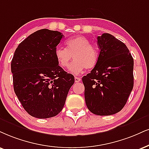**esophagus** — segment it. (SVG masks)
<instances>
[{"instance_id": "esophagus-1", "label": "esophagus", "mask_w": 149, "mask_h": 149, "mask_svg": "<svg viewBox=\"0 0 149 149\" xmlns=\"http://www.w3.org/2000/svg\"><path fill=\"white\" fill-rule=\"evenodd\" d=\"M81 79L80 78H79V77H74V81H75V82H76V83H78V82H79V81H81Z\"/></svg>"}]
</instances>
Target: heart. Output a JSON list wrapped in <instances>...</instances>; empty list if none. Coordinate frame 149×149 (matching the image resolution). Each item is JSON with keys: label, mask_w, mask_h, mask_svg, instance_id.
Here are the masks:
<instances>
[{"label": "heart", "mask_w": 149, "mask_h": 149, "mask_svg": "<svg viewBox=\"0 0 149 149\" xmlns=\"http://www.w3.org/2000/svg\"><path fill=\"white\" fill-rule=\"evenodd\" d=\"M66 48L58 47L54 50V56L58 65L63 68L68 67L72 58L74 61L69 67V71L79 74L85 68L93 69L99 59V52L96 47L91 44L88 38L76 36L65 42Z\"/></svg>", "instance_id": "1"}]
</instances>
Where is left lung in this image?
<instances>
[{"instance_id":"left-lung-1","label":"left lung","mask_w":149,"mask_h":149,"mask_svg":"<svg viewBox=\"0 0 149 149\" xmlns=\"http://www.w3.org/2000/svg\"><path fill=\"white\" fill-rule=\"evenodd\" d=\"M97 65L82 78L86 104L91 113L111 115L124 108L133 88V58L128 47L115 36L97 37Z\"/></svg>"}]
</instances>
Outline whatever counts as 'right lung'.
Here are the masks:
<instances>
[{
  "label": "right lung",
  "instance_id": "add662e5",
  "mask_svg": "<svg viewBox=\"0 0 149 149\" xmlns=\"http://www.w3.org/2000/svg\"><path fill=\"white\" fill-rule=\"evenodd\" d=\"M62 33L42 29L18 45L11 63L15 94L24 109L39 119L57 115L74 83L72 74L58 65L54 50Z\"/></svg>",
  "mask_w": 149,
  "mask_h": 149
}]
</instances>
